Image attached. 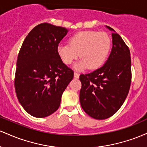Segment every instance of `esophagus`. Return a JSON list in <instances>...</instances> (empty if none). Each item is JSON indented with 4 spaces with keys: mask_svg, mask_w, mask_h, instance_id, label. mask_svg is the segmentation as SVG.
<instances>
[{
    "mask_svg": "<svg viewBox=\"0 0 147 147\" xmlns=\"http://www.w3.org/2000/svg\"><path fill=\"white\" fill-rule=\"evenodd\" d=\"M74 77H75V78H76V79H78L79 77V74L75 72V73H74Z\"/></svg>",
    "mask_w": 147,
    "mask_h": 147,
    "instance_id": "obj_1",
    "label": "esophagus"
}]
</instances>
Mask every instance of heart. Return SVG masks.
Masks as SVG:
<instances>
[{"label":"heart","mask_w":147,"mask_h":147,"mask_svg":"<svg viewBox=\"0 0 147 147\" xmlns=\"http://www.w3.org/2000/svg\"><path fill=\"white\" fill-rule=\"evenodd\" d=\"M111 46V38L107 34L96 31L79 32L69 38L68 43L60 44L57 48L62 61L70 65L80 56L76 68L88 66L90 70L99 68L104 63Z\"/></svg>","instance_id":"1"}]
</instances>
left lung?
<instances>
[{
	"mask_svg": "<svg viewBox=\"0 0 147 147\" xmlns=\"http://www.w3.org/2000/svg\"><path fill=\"white\" fill-rule=\"evenodd\" d=\"M113 37V48L107 61L95 71L79 77L81 106L91 117L104 119L120 109L131 86V59L129 47L122 37L108 26Z\"/></svg>",
	"mask_w": 147,
	"mask_h": 147,
	"instance_id": "8db88e82",
	"label": "left lung"
}]
</instances>
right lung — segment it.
<instances>
[{
	"instance_id": "right-lung-1",
	"label": "right lung",
	"mask_w": 147,
	"mask_h": 147,
	"mask_svg": "<svg viewBox=\"0 0 147 147\" xmlns=\"http://www.w3.org/2000/svg\"><path fill=\"white\" fill-rule=\"evenodd\" d=\"M65 28L43 23L25 38L17 58L14 86L20 104L35 117H47L60 106L61 96L74 72L59 56Z\"/></svg>"
}]
</instances>
